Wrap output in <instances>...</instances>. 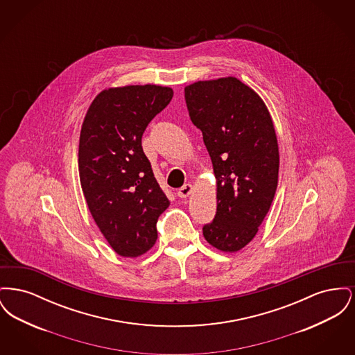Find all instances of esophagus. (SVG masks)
<instances>
[{"mask_svg":"<svg viewBox=\"0 0 355 355\" xmlns=\"http://www.w3.org/2000/svg\"><path fill=\"white\" fill-rule=\"evenodd\" d=\"M191 190H193V186L190 185V184H186V185L182 186L181 189H178L177 196H178L180 198H186V197H189V194L191 193Z\"/></svg>","mask_w":355,"mask_h":355,"instance_id":"obj_1","label":"esophagus"}]
</instances>
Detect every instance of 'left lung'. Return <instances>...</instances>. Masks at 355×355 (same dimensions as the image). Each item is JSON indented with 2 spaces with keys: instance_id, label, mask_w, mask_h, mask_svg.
Wrapping results in <instances>:
<instances>
[{
  "instance_id": "1",
  "label": "left lung",
  "mask_w": 355,
  "mask_h": 355,
  "mask_svg": "<svg viewBox=\"0 0 355 355\" xmlns=\"http://www.w3.org/2000/svg\"><path fill=\"white\" fill-rule=\"evenodd\" d=\"M185 101L217 180V213L203 226V236L220 252L234 253L257 234L278 185L279 153L270 113L236 77L189 85Z\"/></svg>"
}]
</instances>
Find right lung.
I'll return each mask as SVG.
<instances>
[{"mask_svg": "<svg viewBox=\"0 0 355 355\" xmlns=\"http://www.w3.org/2000/svg\"><path fill=\"white\" fill-rule=\"evenodd\" d=\"M173 98V89L130 85L101 92L85 116L78 170L92 217L116 253L138 257L157 241L169 207L142 149V135Z\"/></svg>", "mask_w": 355, "mask_h": 355, "instance_id": "1", "label": "right lung"}]
</instances>
